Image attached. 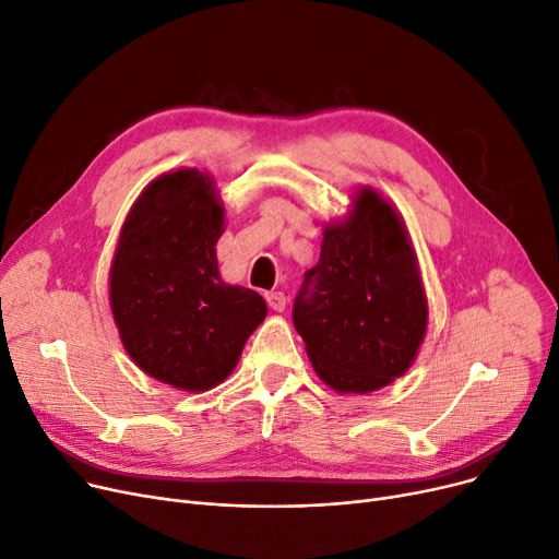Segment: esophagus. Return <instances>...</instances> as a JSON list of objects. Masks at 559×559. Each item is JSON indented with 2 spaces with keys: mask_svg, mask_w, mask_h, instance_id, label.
Here are the masks:
<instances>
[{
  "mask_svg": "<svg viewBox=\"0 0 559 559\" xmlns=\"http://www.w3.org/2000/svg\"><path fill=\"white\" fill-rule=\"evenodd\" d=\"M264 299H267V306L274 312H283L285 306H287V299H285L283 292H267V295H264Z\"/></svg>",
  "mask_w": 559,
  "mask_h": 559,
  "instance_id": "34e87169",
  "label": "esophagus"
}]
</instances>
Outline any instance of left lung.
<instances>
[{
    "instance_id": "left-lung-1",
    "label": "left lung",
    "mask_w": 559,
    "mask_h": 559,
    "mask_svg": "<svg viewBox=\"0 0 559 559\" xmlns=\"http://www.w3.org/2000/svg\"><path fill=\"white\" fill-rule=\"evenodd\" d=\"M317 376L342 394L390 385L415 362L428 326L417 253L399 213L371 188L329 224L292 308Z\"/></svg>"
}]
</instances>
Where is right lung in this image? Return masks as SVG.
<instances>
[{
	"instance_id": "1",
	"label": "right lung",
	"mask_w": 559,
	"mask_h": 559,
	"mask_svg": "<svg viewBox=\"0 0 559 559\" xmlns=\"http://www.w3.org/2000/svg\"><path fill=\"white\" fill-rule=\"evenodd\" d=\"M222 230L211 176L176 169L138 197L110 264V308L127 354L176 390L219 385L267 314L258 292L219 278Z\"/></svg>"
}]
</instances>
